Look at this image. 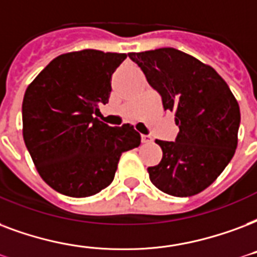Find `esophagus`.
I'll return each instance as SVG.
<instances>
[{
    "instance_id": "34e87169",
    "label": "esophagus",
    "mask_w": 257,
    "mask_h": 257,
    "mask_svg": "<svg viewBox=\"0 0 257 257\" xmlns=\"http://www.w3.org/2000/svg\"><path fill=\"white\" fill-rule=\"evenodd\" d=\"M142 143L143 144H150V143H152V137L148 136V135H142Z\"/></svg>"
}]
</instances>
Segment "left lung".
I'll list each match as a JSON object with an SVG mask.
<instances>
[{"instance_id": "left-lung-1", "label": "left lung", "mask_w": 257, "mask_h": 257, "mask_svg": "<svg viewBox=\"0 0 257 257\" xmlns=\"http://www.w3.org/2000/svg\"><path fill=\"white\" fill-rule=\"evenodd\" d=\"M147 81L175 113V142L156 140L160 163L148 167L151 182L174 197H191L209 187L237 148L240 107L214 68L175 48L131 52Z\"/></svg>"}]
</instances>
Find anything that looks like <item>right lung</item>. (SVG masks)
Segmentation results:
<instances>
[{"label":"right lung","mask_w":257,"mask_h":257,"mask_svg":"<svg viewBox=\"0 0 257 257\" xmlns=\"http://www.w3.org/2000/svg\"><path fill=\"white\" fill-rule=\"evenodd\" d=\"M126 54L82 50L59 55L27 87L23 136L43 181L85 198L110 185L122 152L140 146L133 125L109 126L98 106L109 101L111 75Z\"/></svg>","instance_id":"right-lung-1"}]
</instances>
